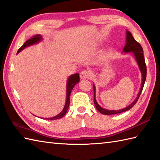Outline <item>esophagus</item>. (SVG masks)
Listing matches in <instances>:
<instances>
[{"label": "esophagus", "instance_id": "esophagus-1", "mask_svg": "<svg viewBox=\"0 0 160 160\" xmlns=\"http://www.w3.org/2000/svg\"><path fill=\"white\" fill-rule=\"evenodd\" d=\"M90 76H91V73H90V71L88 70H83L81 71V73L80 74V76L81 78H82V79H83V78H89Z\"/></svg>", "mask_w": 160, "mask_h": 160}]
</instances>
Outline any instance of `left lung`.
Returning a JSON list of instances; mask_svg holds the SVG:
<instances>
[{
  "label": "left lung",
  "instance_id": "8db88e82",
  "mask_svg": "<svg viewBox=\"0 0 160 160\" xmlns=\"http://www.w3.org/2000/svg\"><path fill=\"white\" fill-rule=\"evenodd\" d=\"M123 52L124 53H128V52H132L133 54L135 60H136L140 68L142 76V84H141V88L140 90V92L138 94L137 98H135V100L129 104L128 107H125L122 109L120 110H107L105 109V108H102L99 104H98L96 99V87L93 84V93H94V97H93V102L95 104V106H96L97 110L101 113L102 114L104 115H113V114H117V113H120L122 112H125L128 110L130 109L132 107L134 106L135 103L137 102L139 98H140V94L142 93V91L143 89V87L145 83L146 78H147V66H146L145 63V60L144 57V53H143V49H142V46L136 40L134 39L133 37H132L131 33L128 31H127V42H126V45L124 46L123 49Z\"/></svg>",
  "mask_w": 160,
  "mask_h": 160
}]
</instances>
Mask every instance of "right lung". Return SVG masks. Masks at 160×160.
<instances>
[{"mask_svg": "<svg viewBox=\"0 0 160 160\" xmlns=\"http://www.w3.org/2000/svg\"><path fill=\"white\" fill-rule=\"evenodd\" d=\"M42 36L41 35H39V34H37L33 37H32V38L28 40L25 43L23 44L22 46L18 50V52H17V53H19L20 52H21L22 49H25L27 47H29L30 45H34V44L38 43L40 40H42ZM79 81H80V76L78 73H75V74L71 75V76H69V78H68L67 84L66 102H65V105H64L62 111L55 117L49 118H42V119H45V120H57V119L62 118L64 115L67 113V111L68 110V108H69V103H70V95L71 93V91H72L73 88L75 87V85H76L77 83L79 82Z\"/></svg>", "mask_w": 160, "mask_h": 160, "instance_id": "1", "label": "right lung"}]
</instances>
